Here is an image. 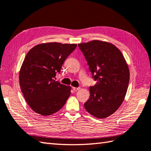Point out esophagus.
Wrapping results in <instances>:
<instances>
[{
    "instance_id": "esophagus-1",
    "label": "esophagus",
    "mask_w": 151,
    "mask_h": 151,
    "mask_svg": "<svg viewBox=\"0 0 151 151\" xmlns=\"http://www.w3.org/2000/svg\"><path fill=\"white\" fill-rule=\"evenodd\" d=\"M73 89L75 91H79L81 89L80 87H73Z\"/></svg>"
}]
</instances>
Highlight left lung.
Instances as JSON below:
<instances>
[{
  "label": "left lung",
  "mask_w": 151,
  "mask_h": 151,
  "mask_svg": "<svg viewBox=\"0 0 151 151\" xmlns=\"http://www.w3.org/2000/svg\"><path fill=\"white\" fill-rule=\"evenodd\" d=\"M78 46L96 81L89 88L90 98L84 106L96 118H106L124 101L130 78L129 66L121 50L111 43L94 40Z\"/></svg>",
  "instance_id": "obj_1"
}]
</instances>
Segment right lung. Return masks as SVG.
Masks as SVG:
<instances>
[{
  "label": "right lung",
  "instance_id": "right-lung-1",
  "mask_svg": "<svg viewBox=\"0 0 151 151\" xmlns=\"http://www.w3.org/2000/svg\"><path fill=\"white\" fill-rule=\"evenodd\" d=\"M76 47V44L48 42L35 46L28 52L20 70V86L35 112L50 115L65 105L71 87L56 81L55 76Z\"/></svg>",
  "mask_w": 151,
  "mask_h": 151
}]
</instances>
